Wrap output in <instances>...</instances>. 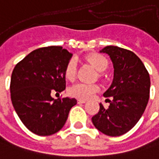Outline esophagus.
Listing matches in <instances>:
<instances>
[{
    "label": "esophagus",
    "instance_id": "esophagus-1",
    "mask_svg": "<svg viewBox=\"0 0 159 159\" xmlns=\"http://www.w3.org/2000/svg\"><path fill=\"white\" fill-rule=\"evenodd\" d=\"M85 102H86L85 100H78V101H77V102H78L79 104H81V103H84Z\"/></svg>",
    "mask_w": 159,
    "mask_h": 159
}]
</instances>
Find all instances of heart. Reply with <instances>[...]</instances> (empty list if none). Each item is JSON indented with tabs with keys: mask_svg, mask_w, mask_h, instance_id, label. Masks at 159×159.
Wrapping results in <instances>:
<instances>
[{
	"mask_svg": "<svg viewBox=\"0 0 159 159\" xmlns=\"http://www.w3.org/2000/svg\"><path fill=\"white\" fill-rule=\"evenodd\" d=\"M88 61L100 72H102L107 69L109 66L108 59L101 54H91L87 57ZM65 77L69 81H73L76 75V61L75 58H71L67 62L65 67ZM99 86L94 84H84V83H77L72 85L68 89V93L72 97L80 99V100H87L91 98L97 91Z\"/></svg>",
	"mask_w": 159,
	"mask_h": 159,
	"instance_id": "heart-1",
	"label": "heart"
}]
</instances>
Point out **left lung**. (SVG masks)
<instances>
[{"mask_svg": "<svg viewBox=\"0 0 159 159\" xmlns=\"http://www.w3.org/2000/svg\"><path fill=\"white\" fill-rule=\"evenodd\" d=\"M101 52L108 54L113 63L114 78L103 93L112 100L109 101L108 109L100 103L92 121L103 134L117 137L130 130L142 116L149 99L150 77L142 61L132 51L107 46Z\"/></svg>", "mask_w": 159, "mask_h": 159, "instance_id": "8db88e82", "label": "left lung"}]
</instances>
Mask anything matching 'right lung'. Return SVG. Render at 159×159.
<instances>
[{
	"mask_svg": "<svg viewBox=\"0 0 159 159\" xmlns=\"http://www.w3.org/2000/svg\"><path fill=\"white\" fill-rule=\"evenodd\" d=\"M72 54L60 46L40 48L20 61L11 74V99L26 128L39 136H49L65 125L75 98L51 97L66 89L65 67Z\"/></svg>",
	"mask_w": 159,
	"mask_h": 159,
	"instance_id": "1",
	"label": "right lung"
}]
</instances>
